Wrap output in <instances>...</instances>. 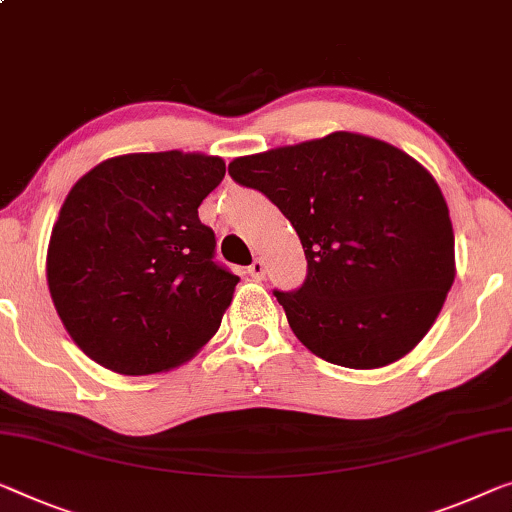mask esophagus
Instances as JSON below:
<instances>
[{
    "mask_svg": "<svg viewBox=\"0 0 512 512\" xmlns=\"http://www.w3.org/2000/svg\"><path fill=\"white\" fill-rule=\"evenodd\" d=\"M248 273L250 276H253L255 280H264V276H266V264H264V259H255L253 264L248 266Z\"/></svg>",
    "mask_w": 512,
    "mask_h": 512,
    "instance_id": "34e87169",
    "label": "esophagus"
}]
</instances>
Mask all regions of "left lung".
<instances>
[{
  "mask_svg": "<svg viewBox=\"0 0 512 512\" xmlns=\"http://www.w3.org/2000/svg\"><path fill=\"white\" fill-rule=\"evenodd\" d=\"M230 174L299 234L308 276L296 292L273 294L312 354L372 370L425 338L455 280V236L441 188L418 160L338 131L234 158Z\"/></svg>",
  "mask_w": 512,
  "mask_h": 512,
  "instance_id": "left-lung-1",
  "label": "left lung"
}]
</instances>
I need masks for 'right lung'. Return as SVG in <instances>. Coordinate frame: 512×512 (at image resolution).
Returning a JSON list of instances; mask_svg holds the SVG:
<instances>
[{"label":"right lung","mask_w":512,"mask_h":512,"mask_svg":"<svg viewBox=\"0 0 512 512\" xmlns=\"http://www.w3.org/2000/svg\"><path fill=\"white\" fill-rule=\"evenodd\" d=\"M225 160L183 151L98 163L61 204L48 287L61 324L91 361L156 375L218 331L239 276L213 262L216 234L197 216Z\"/></svg>","instance_id":"obj_1"}]
</instances>
